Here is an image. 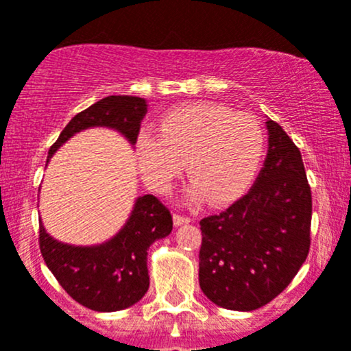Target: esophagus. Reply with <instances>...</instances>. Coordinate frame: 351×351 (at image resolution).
Returning <instances> with one entry per match:
<instances>
[{"instance_id": "34e87169", "label": "esophagus", "mask_w": 351, "mask_h": 351, "mask_svg": "<svg viewBox=\"0 0 351 351\" xmlns=\"http://www.w3.org/2000/svg\"><path fill=\"white\" fill-rule=\"evenodd\" d=\"M173 226H182V223H189L191 222V219L189 217H184V215H179V213H173Z\"/></svg>"}]
</instances>
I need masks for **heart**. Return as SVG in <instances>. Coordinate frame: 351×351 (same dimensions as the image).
Listing matches in <instances>:
<instances>
[{"label":"heart","mask_w":351,"mask_h":351,"mask_svg":"<svg viewBox=\"0 0 351 351\" xmlns=\"http://www.w3.org/2000/svg\"><path fill=\"white\" fill-rule=\"evenodd\" d=\"M136 162L143 179L165 195L184 170L189 203L226 205L253 182L263 153V134L253 117L217 103L179 105L158 120V134L141 131L136 138Z\"/></svg>","instance_id":"heart-1"}]
</instances>
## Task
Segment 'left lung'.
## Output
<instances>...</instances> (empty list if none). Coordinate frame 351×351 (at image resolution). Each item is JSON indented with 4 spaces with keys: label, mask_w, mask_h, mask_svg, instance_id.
<instances>
[{
    "label": "left lung",
    "mask_w": 351,
    "mask_h": 351,
    "mask_svg": "<svg viewBox=\"0 0 351 351\" xmlns=\"http://www.w3.org/2000/svg\"><path fill=\"white\" fill-rule=\"evenodd\" d=\"M265 162L243 198L199 222V288L215 305L252 312L288 288L310 248L312 193L302 153L267 119Z\"/></svg>",
    "instance_id": "obj_1"
}]
</instances>
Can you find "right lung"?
I'll return each instance as SVG.
<instances>
[{
	"instance_id": "right-lung-1",
	"label": "right lung",
	"mask_w": 351,
	"mask_h": 351,
	"mask_svg": "<svg viewBox=\"0 0 351 351\" xmlns=\"http://www.w3.org/2000/svg\"><path fill=\"white\" fill-rule=\"evenodd\" d=\"M148 103L138 96H106L73 117L48 160L72 136L91 128H108L136 145ZM172 232V215L153 195L136 198L132 212L115 236L105 243L75 246L48 234L39 222L43 258L56 281L73 300L95 312H117L138 303L149 288L148 250Z\"/></svg>"
}]
</instances>
